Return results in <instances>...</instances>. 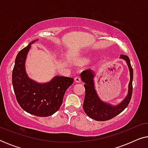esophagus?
Instances as JSON below:
<instances>
[{"label":"esophagus","instance_id":"1","mask_svg":"<svg viewBox=\"0 0 148 148\" xmlns=\"http://www.w3.org/2000/svg\"><path fill=\"white\" fill-rule=\"evenodd\" d=\"M75 82H77V83H79L82 82V79H81V77L79 76H77L75 77Z\"/></svg>","mask_w":148,"mask_h":148}]
</instances>
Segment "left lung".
Returning <instances> with one entry per match:
<instances>
[{
  "label": "left lung",
  "instance_id": "left-lung-1",
  "mask_svg": "<svg viewBox=\"0 0 148 148\" xmlns=\"http://www.w3.org/2000/svg\"><path fill=\"white\" fill-rule=\"evenodd\" d=\"M127 61L130 71V82L129 84V92L127 96L123 102L116 106H112L110 104L103 102L100 100L94 89V73L90 69L84 71L81 73V77L85 83L86 94L84 102V110L89 117L98 121H105L112 119L122 112L128 106L131 99L133 93V68L131 65L130 60L127 55L121 54V57Z\"/></svg>",
  "mask_w": 148,
  "mask_h": 148
}]
</instances>
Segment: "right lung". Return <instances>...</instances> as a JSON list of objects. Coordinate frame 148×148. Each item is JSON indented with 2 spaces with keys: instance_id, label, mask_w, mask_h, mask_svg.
Returning <instances> with one entry per match:
<instances>
[{
  "instance_id": "add662e5",
  "label": "right lung",
  "mask_w": 148,
  "mask_h": 148,
  "mask_svg": "<svg viewBox=\"0 0 148 148\" xmlns=\"http://www.w3.org/2000/svg\"><path fill=\"white\" fill-rule=\"evenodd\" d=\"M35 41L20 50L16 56L12 83L16 99L21 108L35 116L46 117L60 108L65 92L74 79L56 76L49 83L41 84L28 78L25 71V60L31 44Z\"/></svg>"
}]
</instances>
